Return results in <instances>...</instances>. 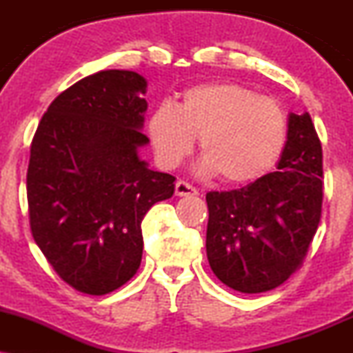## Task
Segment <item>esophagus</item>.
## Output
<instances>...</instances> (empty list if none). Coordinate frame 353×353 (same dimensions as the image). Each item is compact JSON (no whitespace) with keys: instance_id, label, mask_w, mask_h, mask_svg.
<instances>
[{"instance_id":"34e87169","label":"esophagus","mask_w":353,"mask_h":353,"mask_svg":"<svg viewBox=\"0 0 353 353\" xmlns=\"http://www.w3.org/2000/svg\"><path fill=\"white\" fill-rule=\"evenodd\" d=\"M176 196L185 197V196H197V189L194 185H190L189 182L177 181L176 182Z\"/></svg>"}]
</instances>
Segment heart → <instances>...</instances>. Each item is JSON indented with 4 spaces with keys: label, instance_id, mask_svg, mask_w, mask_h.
Returning a JSON list of instances; mask_svg holds the SVG:
<instances>
[{
    "label": "heart",
    "instance_id": "b5f03b06",
    "mask_svg": "<svg viewBox=\"0 0 353 353\" xmlns=\"http://www.w3.org/2000/svg\"><path fill=\"white\" fill-rule=\"evenodd\" d=\"M287 116L269 96L236 83L189 88L181 103L159 104L148 119L157 161L174 168L201 136V169L224 182L245 184L277 163L287 143Z\"/></svg>",
    "mask_w": 353,
    "mask_h": 353
}]
</instances>
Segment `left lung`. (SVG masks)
I'll list each match as a JSON object with an SVG mask.
<instances>
[{
    "instance_id": "8db88e82",
    "label": "left lung",
    "mask_w": 353,
    "mask_h": 353,
    "mask_svg": "<svg viewBox=\"0 0 353 353\" xmlns=\"http://www.w3.org/2000/svg\"><path fill=\"white\" fill-rule=\"evenodd\" d=\"M241 189L205 194L209 265L244 294L279 287L301 269L322 217V144L309 112L290 114L277 165Z\"/></svg>"
}]
</instances>
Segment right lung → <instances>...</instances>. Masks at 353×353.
<instances>
[{
	"label": "right lung",
	"mask_w": 353,
	"mask_h": 353,
	"mask_svg": "<svg viewBox=\"0 0 353 353\" xmlns=\"http://www.w3.org/2000/svg\"><path fill=\"white\" fill-rule=\"evenodd\" d=\"M145 86L134 71L88 76L52 101L31 143V234L54 272L83 294H109L137 272L141 222L174 194L176 177L137 156L149 143L141 131Z\"/></svg>",
	"instance_id": "1"
}]
</instances>
